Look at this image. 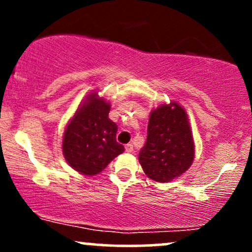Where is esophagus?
<instances>
[{
    "label": "esophagus",
    "instance_id": "1",
    "mask_svg": "<svg viewBox=\"0 0 252 252\" xmlns=\"http://www.w3.org/2000/svg\"><path fill=\"white\" fill-rule=\"evenodd\" d=\"M132 149H134V147H132L131 143H128V144H126V152H128V153H131Z\"/></svg>",
    "mask_w": 252,
    "mask_h": 252
}]
</instances>
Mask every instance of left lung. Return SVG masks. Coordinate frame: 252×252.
Listing matches in <instances>:
<instances>
[{"label": "left lung", "mask_w": 252, "mask_h": 252, "mask_svg": "<svg viewBox=\"0 0 252 252\" xmlns=\"http://www.w3.org/2000/svg\"><path fill=\"white\" fill-rule=\"evenodd\" d=\"M194 158V142L186 111L178 103L150 112L148 134L138 161L148 178L168 182L186 172Z\"/></svg>", "instance_id": "obj_1"}]
</instances>
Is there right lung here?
Masks as SVG:
<instances>
[{
    "mask_svg": "<svg viewBox=\"0 0 252 252\" xmlns=\"http://www.w3.org/2000/svg\"><path fill=\"white\" fill-rule=\"evenodd\" d=\"M109 111L110 104L103 98L89 94L63 132V156L84 175L98 174L124 152L116 141L117 124L109 118Z\"/></svg>",
    "mask_w": 252,
    "mask_h": 252,
    "instance_id": "right-lung-1",
    "label": "right lung"
}]
</instances>
